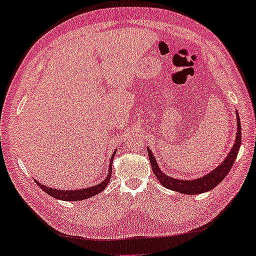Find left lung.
I'll return each instance as SVG.
<instances>
[{
	"label": "left lung",
	"instance_id": "1",
	"mask_svg": "<svg viewBox=\"0 0 256 256\" xmlns=\"http://www.w3.org/2000/svg\"><path fill=\"white\" fill-rule=\"evenodd\" d=\"M237 114V134L234 144L231 148L228 156L226 157V160L218 166L216 168H214L206 176L198 178V179H192V180H180L176 179L173 176H168V174H165L162 170L158 168L157 160L155 156L152 155V152L148 150V156L150 160V165H152V172L155 174V176L160 182L162 186H164L165 188L171 189L173 192L186 194H198L206 192H210L213 188L220 184V182L224 179L226 174L232 168V165L236 160V157L238 155L239 148H240L242 144V126H240V120H239V115Z\"/></svg>",
	"mask_w": 256,
	"mask_h": 256
}]
</instances>
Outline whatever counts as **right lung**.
Listing matches in <instances>:
<instances>
[{
  "label": "right lung",
  "instance_id": "add662e5",
  "mask_svg": "<svg viewBox=\"0 0 256 256\" xmlns=\"http://www.w3.org/2000/svg\"><path fill=\"white\" fill-rule=\"evenodd\" d=\"M117 150H114L112 155L110 157V160H109V170L107 173V176L104 178V181H101L98 184H93L92 186H88V188H83V189H77V190H59V189H54L50 188V186H46L44 184H40V182L35 180L36 184H38V186L43 192H46L48 194H50L54 198H56V200H66V202H76V200H86V198H90L92 196H96L99 192H102L104 189H106V186H108V182L110 181L112 178V160H114V156H115Z\"/></svg>",
  "mask_w": 256,
  "mask_h": 256
}]
</instances>
